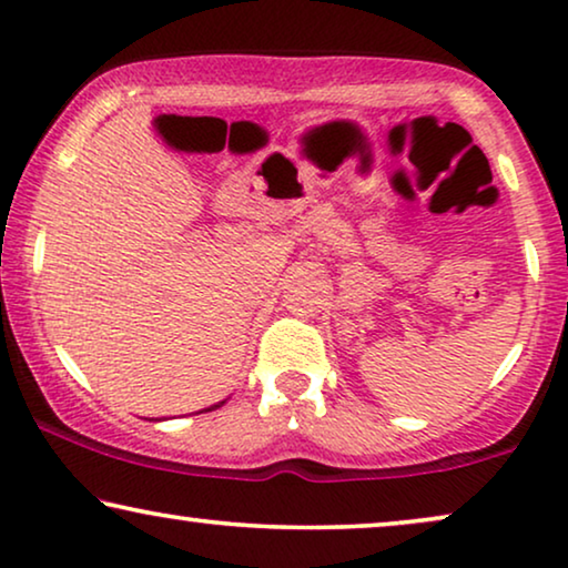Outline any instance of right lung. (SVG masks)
<instances>
[{
    "instance_id": "add662e5",
    "label": "right lung",
    "mask_w": 568,
    "mask_h": 568,
    "mask_svg": "<svg viewBox=\"0 0 568 568\" xmlns=\"http://www.w3.org/2000/svg\"><path fill=\"white\" fill-rule=\"evenodd\" d=\"M224 403V400H222ZM222 403H220V406H222ZM220 406H212V408H220ZM212 408H206V410H212Z\"/></svg>"
}]
</instances>
